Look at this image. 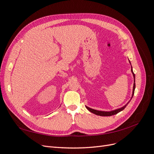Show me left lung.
Segmentation results:
<instances>
[{"instance_id":"8db88e82","label":"left lung","mask_w":154,"mask_h":154,"mask_svg":"<svg viewBox=\"0 0 154 154\" xmlns=\"http://www.w3.org/2000/svg\"><path fill=\"white\" fill-rule=\"evenodd\" d=\"M130 63V62L129 61ZM131 72L133 74V76H134V86H133V91H132V97H131V100L132 98V97L134 94V91H135V88H136V83H135V74L133 72V70H132V66H131ZM126 104L125 106H123V107H122V108H119V109H116L114 110H112V111H109V112H106V111H100V110H94V109H91L89 108V107H88L86 106V108L87 109V110H89L91 112L94 114L96 115H97V116H111L112 115H115L116 114L119 113V112L122 111L126 106H127V105H128Z\"/></svg>"}]
</instances>
